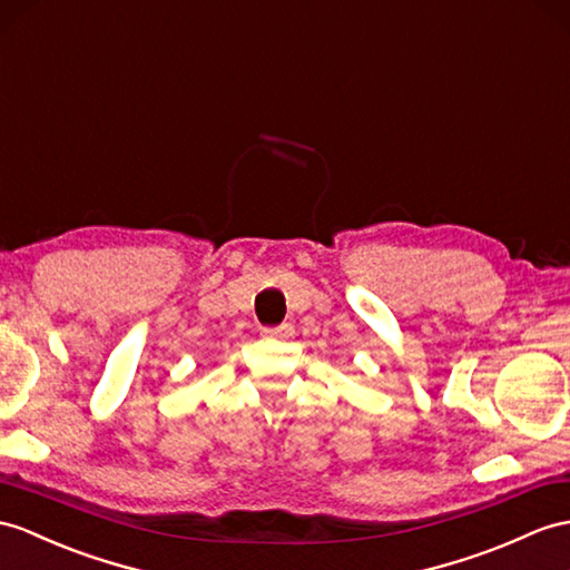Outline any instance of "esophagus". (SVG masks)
I'll list each match as a JSON object with an SVG mask.
<instances>
[{
	"label": "esophagus",
	"mask_w": 570,
	"mask_h": 570,
	"mask_svg": "<svg viewBox=\"0 0 570 570\" xmlns=\"http://www.w3.org/2000/svg\"><path fill=\"white\" fill-rule=\"evenodd\" d=\"M263 336H266V338H287V336H293V326L281 324V326L263 328Z\"/></svg>",
	"instance_id": "obj_1"
}]
</instances>
